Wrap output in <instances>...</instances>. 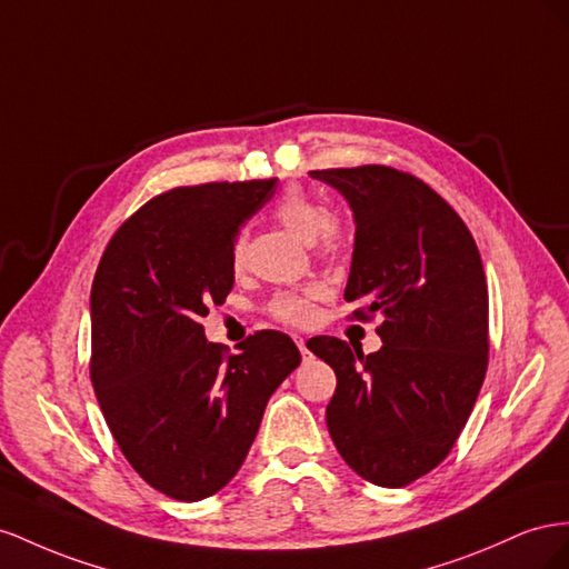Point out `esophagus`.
Masks as SVG:
<instances>
[{"mask_svg": "<svg viewBox=\"0 0 569 569\" xmlns=\"http://www.w3.org/2000/svg\"><path fill=\"white\" fill-rule=\"evenodd\" d=\"M296 346L300 348V352L302 355H307V343H305V338H300V336H296Z\"/></svg>", "mask_w": 569, "mask_h": 569, "instance_id": "1", "label": "esophagus"}]
</instances>
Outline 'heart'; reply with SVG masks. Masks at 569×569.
Returning a JSON list of instances; mask_svg holds the SVG:
<instances>
[{
	"instance_id": "1",
	"label": "heart",
	"mask_w": 569,
	"mask_h": 569,
	"mask_svg": "<svg viewBox=\"0 0 569 569\" xmlns=\"http://www.w3.org/2000/svg\"><path fill=\"white\" fill-rule=\"evenodd\" d=\"M276 219H279L290 233H296L302 240H312L315 250L321 259H338L346 250L343 229L331 219H327V209L307 198L300 188H288L281 200L276 202ZM242 254H246V236H238L233 242V264L240 267ZM319 293L315 288L302 290H283L276 293L269 302V315L286 323V327H310L317 321Z\"/></svg>"
}]
</instances>
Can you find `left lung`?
Here are the masks:
<instances>
[{
	"instance_id": "obj_1",
	"label": "left lung",
	"mask_w": 569,
	"mask_h": 569,
	"mask_svg": "<svg viewBox=\"0 0 569 569\" xmlns=\"http://www.w3.org/2000/svg\"><path fill=\"white\" fill-rule=\"evenodd\" d=\"M346 194L355 252L350 319H381V350L307 340L336 371L333 443L362 479L400 489L441 465L489 367V288L460 214L421 178L383 164L310 171Z\"/></svg>"
}]
</instances>
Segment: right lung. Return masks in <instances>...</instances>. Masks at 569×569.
I'll use <instances>...</instances> for the list:
<instances>
[{"mask_svg": "<svg viewBox=\"0 0 569 569\" xmlns=\"http://www.w3.org/2000/svg\"><path fill=\"white\" fill-rule=\"evenodd\" d=\"M276 178L181 186L128 217L94 271L90 379L107 427L152 489L194 502L246 460L267 400L300 365L281 331L209 343L200 319L233 288L236 233Z\"/></svg>", "mask_w": 569, "mask_h": 569, "instance_id": "add662e5", "label": "right lung"}]
</instances>
